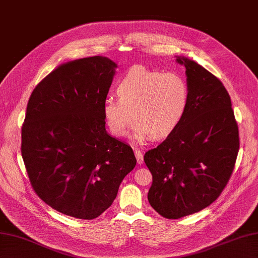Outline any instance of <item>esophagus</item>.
I'll return each instance as SVG.
<instances>
[{"label":"esophagus","mask_w":258,"mask_h":258,"mask_svg":"<svg viewBox=\"0 0 258 258\" xmlns=\"http://www.w3.org/2000/svg\"><path fill=\"white\" fill-rule=\"evenodd\" d=\"M135 156H136V159H137V163H139L140 165L143 164L144 156H143V153L141 151H139V149H135Z\"/></svg>","instance_id":"esophagus-1"}]
</instances>
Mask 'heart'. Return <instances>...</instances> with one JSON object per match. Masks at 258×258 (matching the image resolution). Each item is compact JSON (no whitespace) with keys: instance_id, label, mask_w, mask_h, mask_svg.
Here are the masks:
<instances>
[{"instance_id":"1","label":"heart","mask_w":258,"mask_h":258,"mask_svg":"<svg viewBox=\"0 0 258 258\" xmlns=\"http://www.w3.org/2000/svg\"><path fill=\"white\" fill-rule=\"evenodd\" d=\"M118 99L106 98L102 111L111 133L123 136L132 121V137L164 139L175 130L189 104L190 88L184 76L142 66L133 67L116 87Z\"/></svg>"}]
</instances>
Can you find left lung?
I'll return each mask as SVG.
<instances>
[{
    "label": "left lung",
    "instance_id": "8db88e82",
    "mask_svg": "<svg viewBox=\"0 0 258 258\" xmlns=\"http://www.w3.org/2000/svg\"><path fill=\"white\" fill-rule=\"evenodd\" d=\"M190 88L189 104L178 126L144 160L153 175L149 205L166 219L201 211L218 199L234 169L238 127L231 98L217 77L178 56Z\"/></svg>",
    "mask_w": 258,
    "mask_h": 258
}]
</instances>
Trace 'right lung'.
<instances>
[{"label":"right lung","instance_id":"1","mask_svg":"<svg viewBox=\"0 0 258 258\" xmlns=\"http://www.w3.org/2000/svg\"><path fill=\"white\" fill-rule=\"evenodd\" d=\"M116 68L102 56L68 61L28 100L21 151L29 181L41 200L69 217L98 218L136 165L131 146L105 130L102 106Z\"/></svg>","mask_w":258,"mask_h":258}]
</instances>
